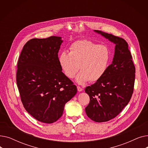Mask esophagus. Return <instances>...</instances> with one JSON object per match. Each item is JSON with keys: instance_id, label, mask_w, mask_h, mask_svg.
I'll return each instance as SVG.
<instances>
[{"instance_id": "obj_1", "label": "esophagus", "mask_w": 148, "mask_h": 148, "mask_svg": "<svg viewBox=\"0 0 148 148\" xmlns=\"http://www.w3.org/2000/svg\"><path fill=\"white\" fill-rule=\"evenodd\" d=\"M77 90H78L79 92H82L83 89L81 87H80V86H77Z\"/></svg>"}]
</instances>
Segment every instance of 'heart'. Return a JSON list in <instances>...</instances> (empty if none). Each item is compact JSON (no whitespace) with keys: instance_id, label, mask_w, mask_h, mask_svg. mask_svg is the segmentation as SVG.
<instances>
[{"instance_id":"heart-1","label":"heart","mask_w":148,"mask_h":148,"mask_svg":"<svg viewBox=\"0 0 148 148\" xmlns=\"http://www.w3.org/2000/svg\"><path fill=\"white\" fill-rule=\"evenodd\" d=\"M110 60L107 47L88 40H79L69 47V53L62 52L59 57L60 66L65 75L72 79L78 72L76 82L80 84L89 80L95 82L101 79Z\"/></svg>"}]
</instances>
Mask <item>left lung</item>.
I'll return each instance as SVG.
<instances>
[{"instance_id":"obj_1","label":"left lung","mask_w":148,"mask_h":148,"mask_svg":"<svg viewBox=\"0 0 148 148\" xmlns=\"http://www.w3.org/2000/svg\"><path fill=\"white\" fill-rule=\"evenodd\" d=\"M113 42L114 54L101 79L85 88L90 102L85 108L88 117L97 122L110 121L118 115L133 95L136 68L128 43L123 38L94 30Z\"/></svg>"}]
</instances>
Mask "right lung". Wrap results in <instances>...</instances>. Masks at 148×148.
Returning a JSON list of instances; mask_svg holds the SVG:
<instances>
[{
  "label": "right lung",
  "instance_id": "obj_1",
  "mask_svg": "<svg viewBox=\"0 0 148 148\" xmlns=\"http://www.w3.org/2000/svg\"><path fill=\"white\" fill-rule=\"evenodd\" d=\"M60 36L34 38L23 48L17 64V84L26 110L41 122L51 123L63 114L65 104L77 93L73 82L62 72L58 52Z\"/></svg>",
  "mask_w": 148,
  "mask_h": 148
}]
</instances>
